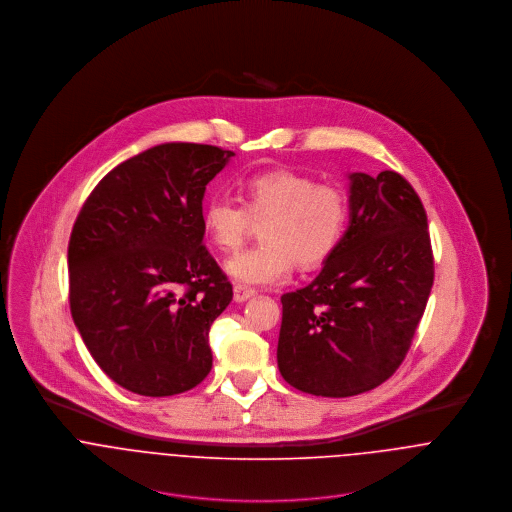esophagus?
<instances>
[{"label": "esophagus", "instance_id": "1", "mask_svg": "<svg viewBox=\"0 0 512 512\" xmlns=\"http://www.w3.org/2000/svg\"><path fill=\"white\" fill-rule=\"evenodd\" d=\"M252 295H256V290L246 288V286H242V284H236V286H234V299H236V301H246V299H250Z\"/></svg>", "mask_w": 512, "mask_h": 512}]
</instances>
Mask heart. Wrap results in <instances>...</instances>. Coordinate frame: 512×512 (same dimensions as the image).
<instances>
[{
	"label": "heart",
	"instance_id": "1",
	"mask_svg": "<svg viewBox=\"0 0 512 512\" xmlns=\"http://www.w3.org/2000/svg\"><path fill=\"white\" fill-rule=\"evenodd\" d=\"M238 201L211 199L201 224L220 252H234L260 224V244L232 256L226 272L240 284L264 286L292 274L293 264L313 270L327 262L343 240L349 199L335 185H323L292 171L250 175Z\"/></svg>",
	"mask_w": 512,
	"mask_h": 512
}]
</instances>
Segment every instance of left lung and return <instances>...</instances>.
<instances>
[{
    "label": "left lung",
    "mask_w": 512,
    "mask_h": 512,
    "mask_svg": "<svg viewBox=\"0 0 512 512\" xmlns=\"http://www.w3.org/2000/svg\"><path fill=\"white\" fill-rule=\"evenodd\" d=\"M351 222L319 276L282 295L278 366L327 398L380 386L402 365L434 286L426 209L396 171L351 173Z\"/></svg>",
    "instance_id": "obj_1"
}]
</instances>
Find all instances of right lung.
I'll list each match as a JSON object with an SVG mask.
<instances>
[{
	"mask_svg": "<svg viewBox=\"0 0 512 512\" xmlns=\"http://www.w3.org/2000/svg\"><path fill=\"white\" fill-rule=\"evenodd\" d=\"M234 151L161 144L92 189L69 240L74 325L98 366L142 396H173L213 366L209 331L232 284L203 244V195Z\"/></svg>",
	"mask_w": 512,
	"mask_h": 512,
	"instance_id": "add662e5",
	"label": "right lung"
}]
</instances>
